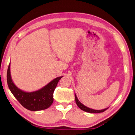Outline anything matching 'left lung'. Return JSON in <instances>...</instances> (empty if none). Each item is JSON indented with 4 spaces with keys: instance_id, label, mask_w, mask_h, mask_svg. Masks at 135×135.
<instances>
[{
    "instance_id": "left-lung-1",
    "label": "left lung",
    "mask_w": 135,
    "mask_h": 135,
    "mask_svg": "<svg viewBox=\"0 0 135 135\" xmlns=\"http://www.w3.org/2000/svg\"><path fill=\"white\" fill-rule=\"evenodd\" d=\"M75 99H76V104L77 105V106H78L80 109H81V110H83L84 111H86L87 113H102V112H104L105 110H107V109L108 108H107L105 109H101V110H97V109H93L92 108H88V107H87L86 106L84 105L83 104H81L80 102L79 101L78 98H77L76 95L75 94Z\"/></svg>"
}]
</instances>
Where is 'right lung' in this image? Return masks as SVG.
<instances>
[{
	"label": "right lung",
	"mask_w": 135,
	"mask_h": 135,
	"mask_svg": "<svg viewBox=\"0 0 135 135\" xmlns=\"http://www.w3.org/2000/svg\"><path fill=\"white\" fill-rule=\"evenodd\" d=\"M10 63L7 71V83L13 95L24 108L37 111L47 109L54 102L53 94L58 81L63 76L56 77L40 89L26 92L18 88L13 83L11 76Z\"/></svg>",
	"instance_id": "right-lung-1"
}]
</instances>
